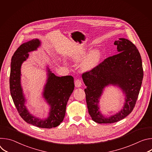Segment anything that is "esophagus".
I'll list each match as a JSON object with an SVG mask.
<instances>
[{
	"label": "esophagus",
	"instance_id": "1",
	"mask_svg": "<svg viewBox=\"0 0 152 152\" xmlns=\"http://www.w3.org/2000/svg\"><path fill=\"white\" fill-rule=\"evenodd\" d=\"M75 85L76 87H77V88L80 87V86H81V85H82L81 80L79 79H76L75 81Z\"/></svg>",
	"mask_w": 152,
	"mask_h": 152
}]
</instances>
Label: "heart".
Returning a JSON list of instances; mask_svg holds the SVG:
<instances>
[{
  "mask_svg": "<svg viewBox=\"0 0 152 152\" xmlns=\"http://www.w3.org/2000/svg\"><path fill=\"white\" fill-rule=\"evenodd\" d=\"M84 54V51L81 50L73 55L74 59L78 61ZM101 53L99 50H93L90 52L83 60L81 67L84 71H89L95 68L100 59Z\"/></svg>",
  "mask_w": 152,
  "mask_h": 152,
  "instance_id": "1",
  "label": "heart"
}]
</instances>
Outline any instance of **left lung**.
Returning <instances> with one entry per match:
<instances>
[{"instance_id":"8db88e82","label":"left lung","mask_w":152,"mask_h":152,"mask_svg":"<svg viewBox=\"0 0 152 152\" xmlns=\"http://www.w3.org/2000/svg\"><path fill=\"white\" fill-rule=\"evenodd\" d=\"M114 45L118 53L82 75L89 114L98 123H113L127 117L134 110L142 84L143 69L138 49L131 41L123 38L115 41ZM110 84L121 88L126 96L125 103L118 113L104 118L98 110V99L104 88Z\"/></svg>"}]
</instances>
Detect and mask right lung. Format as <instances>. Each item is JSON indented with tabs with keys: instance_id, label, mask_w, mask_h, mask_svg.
Masks as SVG:
<instances>
[{
	"instance_id": "add662e5",
	"label": "right lung",
	"mask_w": 152,
	"mask_h": 152,
	"mask_svg": "<svg viewBox=\"0 0 152 152\" xmlns=\"http://www.w3.org/2000/svg\"><path fill=\"white\" fill-rule=\"evenodd\" d=\"M39 46L40 41L34 39L23 43L14 52L11 59L10 88L14 103L21 118L35 126L50 129L59 125L64 120L67 102L75 88L74 78L72 76H56L48 68V79L43 96L50 106L49 116L45 120L32 116L25 105V99L20 84V68L28 58V52L37 50Z\"/></svg>"
}]
</instances>
